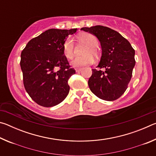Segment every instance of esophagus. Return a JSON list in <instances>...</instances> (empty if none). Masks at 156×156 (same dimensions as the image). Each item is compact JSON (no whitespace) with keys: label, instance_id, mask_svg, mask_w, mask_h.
Returning <instances> with one entry per match:
<instances>
[{"label":"esophagus","instance_id":"1","mask_svg":"<svg viewBox=\"0 0 156 156\" xmlns=\"http://www.w3.org/2000/svg\"><path fill=\"white\" fill-rule=\"evenodd\" d=\"M82 69H82V68H76V72H80Z\"/></svg>","mask_w":156,"mask_h":156}]
</instances>
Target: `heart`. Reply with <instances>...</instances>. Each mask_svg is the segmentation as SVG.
<instances>
[{"instance_id":"b5f03b06","label":"heart","mask_w":156,"mask_h":156,"mask_svg":"<svg viewBox=\"0 0 156 156\" xmlns=\"http://www.w3.org/2000/svg\"><path fill=\"white\" fill-rule=\"evenodd\" d=\"M78 38L80 41L87 44L88 47L84 52V54L86 55L83 56H76L71 61V65L73 67H80L91 64L94 60L92 55H93L95 57L98 56L97 47H98L99 43L96 36L89 33H83L78 36ZM73 51L74 42L72 38L69 37L63 44L64 55L67 58H72L73 55Z\"/></svg>"}]
</instances>
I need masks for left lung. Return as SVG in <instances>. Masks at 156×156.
Returning a JSON list of instances; mask_svg holds the SVG:
<instances>
[{
	"label": "left lung",
	"mask_w": 156,
	"mask_h": 156,
	"mask_svg": "<svg viewBox=\"0 0 156 156\" xmlns=\"http://www.w3.org/2000/svg\"><path fill=\"white\" fill-rule=\"evenodd\" d=\"M81 30L96 36L100 42L102 56L98 67L92 69L88 84L99 98L113 101L125 93L131 80L136 64L135 50L120 34L109 27L96 25Z\"/></svg>",
	"instance_id": "8db88e82"
}]
</instances>
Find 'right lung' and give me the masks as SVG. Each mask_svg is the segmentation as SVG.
I'll use <instances>...</instances> for the list:
<instances>
[{
  "label": "right lung",
  "mask_w": 156,
  "mask_h": 156,
  "mask_svg": "<svg viewBox=\"0 0 156 156\" xmlns=\"http://www.w3.org/2000/svg\"><path fill=\"white\" fill-rule=\"evenodd\" d=\"M76 30L50 29L29 41L21 53L25 89L41 106L58 105L69 92L68 80L76 71L64 55L63 44Z\"/></svg>",
  "instance_id": "obj_1"
}]
</instances>
